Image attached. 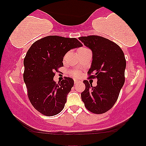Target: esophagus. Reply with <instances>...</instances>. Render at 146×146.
Wrapping results in <instances>:
<instances>
[{
	"mask_svg": "<svg viewBox=\"0 0 146 146\" xmlns=\"http://www.w3.org/2000/svg\"><path fill=\"white\" fill-rule=\"evenodd\" d=\"M79 82H81L79 81L78 80H74V83H75V84H78Z\"/></svg>",
	"mask_w": 146,
	"mask_h": 146,
	"instance_id": "esophagus-1",
	"label": "esophagus"
}]
</instances>
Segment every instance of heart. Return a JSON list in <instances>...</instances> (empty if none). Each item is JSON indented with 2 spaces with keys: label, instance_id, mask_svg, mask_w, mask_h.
Wrapping results in <instances>:
<instances>
[{
  "label": "heart",
  "instance_id": "heart-1",
  "mask_svg": "<svg viewBox=\"0 0 146 146\" xmlns=\"http://www.w3.org/2000/svg\"><path fill=\"white\" fill-rule=\"evenodd\" d=\"M85 48H80V50H82V49H85ZM80 50H79V51H80ZM73 75H74V76H79V75H80V73H79L78 72L75 71V72H73Z\"/></svg>",
  "mask_w": 146,
  "mask_h": 146
}]
</instances>
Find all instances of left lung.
I'll return each instance as SVG.
<instances>
[{"mask_svg": "<svg viewBox=\"0 0 146 146\" xmlns=\"http://www.w3.org/2000/svg\"><path fill=\"white\" fill-rule=\"evenodd\" d=\"M79 40L93 53L90 78H97L96 86L87 80L86 88L81 93L85 106L89 111L102 114L109 110L118 99L125 82L126 66L124 53L116 43L98 36L80 37Z\"/></svg>", "mask_w": 146, "mask_h": 146, "instance_id": "obj_1", "label": "left lung"}]
</instances>
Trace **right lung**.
Wrapping results in <instances>:
<instances>
[{
  "label": "right lung",
  "instance_id": "right-lung-1",
  "mask_svg": "<svg viewBox=\"0 0 146 146\" xmlns=\"http://www.w3.org/2000/svg\"><path fill=\"white\" fill-rule=\"evenodd\" d=\"M81 46L75 38L49 36L35 42L28 50L23 78L31 104L42 115L53 116L63 110L74 81L66 77L56 84L53 77L58 68L64 66L65 54Z\"/></svg>",
  "mask_w": 146,
  "mask_h": 146
}]
</instances>
